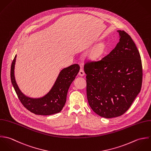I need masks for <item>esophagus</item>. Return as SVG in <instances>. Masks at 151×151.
Returning a JSON list of instances; mask_svg holds the SVG:
<instances>
[{"mask_svg": "<svg viewBox=\"0 0 151 151\" xmlns=\"http://www.w3.org/2000/svg\"><path fill=\"white\" fill-rule=\"evenodd\" d=\"M85 72H84V70H83V69H80V70H79V75H80V76H84L85 75Z\"/></svg>", "mask_w": 151, "mask_h": 151, "instance_id": "34e87169", "label": "esophagus"}]
</instances>
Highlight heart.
<instances>
[{
	"label": "heart",
	"instance_id": "1",
	"mask_svg": "<svg viewBox=\"0 0 151 151\" xmlns=\"http://www.w3.org/2000/svg\"><path fill=\"white\" fill-rule=\"evenodd\" d=\"M102 51H103V47L102 46H100L98 48H97L93 52V57L94 58H98L101 54L102 52Z\"/></svg>",
	"mask_w": 151,
	"mask_h": 151
}]
</instances>
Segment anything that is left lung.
<instances>
[{
	"mask_svg": "<svg viewBox=\"0 0 151 151\" xmlns=\"http://www.w3.org/2000/svg\"><path fill=\"white\" fill-rule=\"evenodd\" d=\"M117 31L120 38L116 47L101 60L84 65L89 104L107 119L120 116L129 109L142 82L139 51L129 35Z\"/></svg>",
	"mask_w": 151,
	"mask_h": 151,
	"instance_id": "8db88e82",
	"label": "left lung"
}]
</instances>
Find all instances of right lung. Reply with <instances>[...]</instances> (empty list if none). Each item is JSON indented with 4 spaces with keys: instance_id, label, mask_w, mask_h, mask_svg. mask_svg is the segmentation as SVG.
<instances>
[{
    "instance_id": "right-lung-1",
    "label": "right lung",
    "mask_w": 151,
    "mask_h": 151,
    "mask_svg": "<svg viewBox=\"0 0 151 151\" xmlns=\"http://www.w3.org/2000/svg\"><path fill=\"white\" fill-rule=\"evenodd\" d=\"M16 58V55L11 65V81L19 100L24 107L37 115L48 116L60 113L66 103L69 88L79 71V65L73 64L63 69L51 91L42 97L32 99L26 96L16 83L14 75Z\"/></svg>"
}]
</instances>
